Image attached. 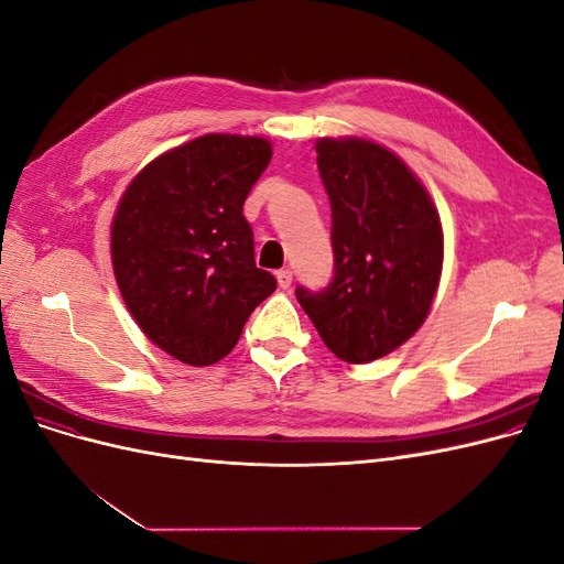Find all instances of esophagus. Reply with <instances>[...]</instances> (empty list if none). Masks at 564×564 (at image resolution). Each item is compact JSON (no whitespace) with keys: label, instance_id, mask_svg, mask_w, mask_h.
I'll return each instance as SVG.
<instances>
[{"label":"esophagus","instance_id":"esophagus-1","mask_svg":"<svg viewBox=\"0 0 564 564\" xmlns=\"http://www.w3.org/2000/svg\"><path fill=\"white\" fill-rule=\"evenodd\" d=\"M275 275H278V284H280L282 289H289V286H292V280H294V272H292V270H289V268H282V270H278V272H275Z\"/></svg>","mask_w":564,"mask_h":564}]
</instances>
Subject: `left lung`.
<instances>
[{
	"mask_svg": "<svg viewBox=\"0 0 564 564\" xmlns=\"http://www.w3.org/2000/svg\"><path fill=\"white\" fill-rule=\"evenodd\" d=\"M315 150L334 275L319 292L296 286V299L327 348L362 365L400 348L429 315L442 270L440 216L390 150L360 139H322Z\"/></svg>",
	"mask_w": 564,
	"mask_h": 564,
	"instance_id": "8db88e82",
	"label": "left lung"
}]
</instances>
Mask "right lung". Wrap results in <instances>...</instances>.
<instances>
[{
	"label": "right lung",
	"mask_w": 564,
	"mask_h": 564,
	"mask_svg": "<svg viewBox=\"0 0 564 564\" xmlns=\"http://www.w3.org/2000/svg\"><path fill=\"white\" fill-rule=\"evenodd\" d=\"M270 143L209 133L148 164L112 220L119 292L143 334L176 360L207 367L278 289L256 268L242 214L270 164Z\"/></svg>",
	"instance_id": "obj_1"
}]
</instances>
